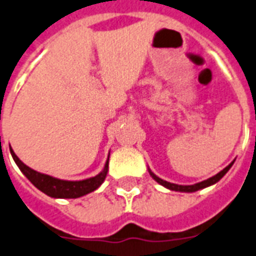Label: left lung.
I'll use <instances>...</instances> for the list:
<instances>
[{"mask_svg":"<svg viewBox=\"0 0 256 256\" xmlns=\"http://www.w3.org/2000/svg\"><path fill=\"white\" fill-rule=\"evenodd\" d=\"M234 161L232 162L230 164H228L226 168H224V170H221L218 172V174H216L214 176H212V178L206 179V180H202V182H199V183H196V184H191V186H182V184H175V183H170V182H166L164 180V179L158 178L157 175L154 174L153 171L149 168V174H150L152 178L154 179V180L157 182V183H160L161 186H164V187H166V188L171 190V191H179V192H196L199 191V190H202L206 188V187H209V186H213L214 183H217V182L220 180V179L222 178L224 175L226 174L228 171L230 170V168L233 166Z\"/></svg>","mask_w":256,"mask_h":256,"instance_id":"8db88e82","label":"left lung"}]
</instances>
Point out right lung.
I'll use <instances>...</instances> for the list:
<instances>
[{
  "label": "right lung",
  "mask_w": 256,
  "mask_h": 256,
  "mask_svg": "<svg viewBox=\"0 0 256 256\" xmlns=\"http://www.w3.org/2000/svg\"><path fill=\"white\" fill-rule=\"evenodd\" d=\"M10 153H12V160L16 161L19 170L24 174V176L38 190H40L50 198H54V199H77V198H81L84 195H88L102 184L106 176H107V171H108V158H107L104 168L92 178L84 179V180H62V179L54 178L50 175L42 174L39 171H35L28 168L27 164H23L16 157L12 148H10Z\"/></svg>",
  "instance_id": "right-lung-1"
}]
</instances>
